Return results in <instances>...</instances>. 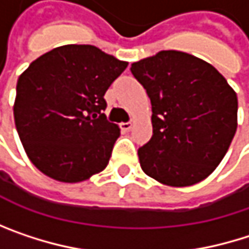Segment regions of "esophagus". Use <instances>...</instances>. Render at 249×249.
Masks as SVG:
<instances>
[{
    "mask_svg": "<svg viewBox=\"0 0 249 249\" xmlns=\"http://www.w3.org/2000/svg\"><path fill=\"white\" fill-rule=\"evenodd\" d=\"M132 128V123H123L121 124V129L123 131H129Z\"/></svg>",
    "mask_w": 249,
    "mask_h": 249,
    "instance_id": "1",
    "label": "esophagus"
}]
</instances>
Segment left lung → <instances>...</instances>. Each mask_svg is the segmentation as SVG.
<instances>
[{"instance_id": "8db88e82", "label": "left lung", "mask_w": 249, "mask_h": 249, "mask_svg": "<svg viewBox=\"0 0 249 249\" xmlns=\"http://www.w3.org/2000/svg\"><path fill=\"white\" fill-rule=\"evenodd\" d=\"M131 72L153 109V135L138 148L142 172L173 187L206 178L236 131L235 90L212 65L177 50L135 62Z\"/></svg>"}]
</instances>
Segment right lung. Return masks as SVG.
<instances>
[{"label": "right lung", "mask_w": 249, "mask_h": 249, "mask_svg": "<svg viewBox=\"0 0 249 249\" xmlns=\"http://www.w3.org/2000/svg\"><path fill=\"white\" fill-rule=\"evenodd\" d=\"M128 63L90 44H66L36 59L17 82L14 121L31 163L77 183L102 172L120 126L104 114L105 92Z\"/></svg>", "instance_id": "right-lung-1"}]
</instances>
